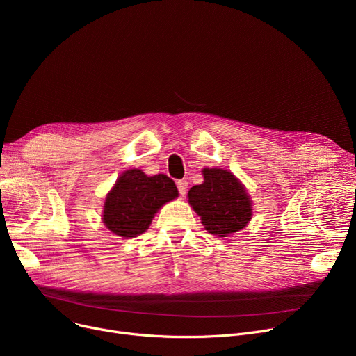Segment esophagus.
Wrapping results in <instances>:
<instances>
[{"instance_id": "obj_1", "label": "esophagus", "mask_w": 356, "mask_h": 356, "mask_svg": "<svg viewBox=\"0 0 356 356\" xmlns=\"http://www.w3.org/2000/svg\"><path fill=\"white\" fill-rule=\"evenodd\" d=\"M177 189H179V193H180L181 196H184L186 193H188V189H189L188 181H186V180H179V181H177Z\"/></svg>"}]
</instances>
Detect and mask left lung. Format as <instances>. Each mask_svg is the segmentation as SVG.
I'll return each mask as SVG.
<instances>
[{"label":"left lung","instance_id":"left-lung-1","mask_svg":"<svg viewBox=\"0 0 356 356\" xmlns=\"http://www.w3.org/2000/svg\"><path fill=\"white\" fill-rule=\"evenodd\" d=\"M203 177L188 196L207 231L227 236L245 228L252 215L251 200L236 177L222 168H203Z\"/></svg>","mask_w":356,"mask_h":356}]
</instances>
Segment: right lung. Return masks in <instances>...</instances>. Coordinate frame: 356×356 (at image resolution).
<instances>
[{
  "label": "right lung",
  "instance_id": "add662e5",
  "mask_svg": "<svg viewBox=\"0 0 356 356\" xmlns=\"http://www.w3.org/2000/svg\"><path fill=\"white\" fill-rule=\"evenodd\" d=\"M177 195L175 181L165 175L148 177L138 168L127 170L106 196L105 227L122 238L140 235L163 204Z\"/></svg>",
  "mask_w": 356,
  "mask_h": 356
}]
</instances>
